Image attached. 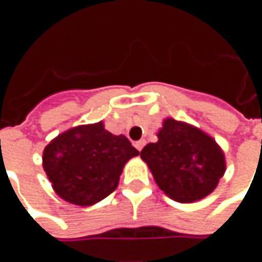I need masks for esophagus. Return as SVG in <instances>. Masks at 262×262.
<instances>
[{
    "label": "esophagus",
    "instance_id": "34e87169",
    "mask_svg": "<svg viewBox=\"0 0 262 262\" xmlns=\"http://www.w3.org/2000/svg\"><path fill=\"white\" fill-rule=\"evenodd\" d=\"M144 144H146V142H144V140H139V142L135 143V147H136L139 151H142V148L144 147Z\"/></svg>",
    "mask_w": 262,
    "mask_h": 262
}]
</instances>
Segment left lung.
Returning <instances> with one entry per match:
<instances>
[{"mask_svg": "<svg viewBox=\"0 0 262 262\" xmlns=\"http://www.w3.org/2000/svg\"><path fill=\"white\" fill-rule=\"evenodd\" d=\"M157 136L159 142L140 151L157 185L177 202L208 196L226 170L225 156L213 139L174 119H165Z\"/></svg>", "mask_w": 262, "mask_h": 262, "instance_id": "obj_1", "label": "left lung"}]
</instances>
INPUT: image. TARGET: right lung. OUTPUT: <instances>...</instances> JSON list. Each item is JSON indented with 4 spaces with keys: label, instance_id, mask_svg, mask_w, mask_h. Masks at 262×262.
<instances>
[{
    "label": "right lung",
    "instance_id": "right-lung-1",
    "mask_svg": "<svg viewBox=\"0 0 262 262\" xmlns=\"http://www.w3.org/2000/svg\"><path fill=\"white\" fill-rule=\"evenodd\" d=\"M139 151L123 135L105 130L102 122L61 133L43 151V168L64 201L88 206L114 192L123 165Z\"/></svg>",
    "mask_w": 262,
    "mask_h": 262
}]
</instances>
